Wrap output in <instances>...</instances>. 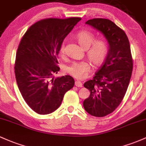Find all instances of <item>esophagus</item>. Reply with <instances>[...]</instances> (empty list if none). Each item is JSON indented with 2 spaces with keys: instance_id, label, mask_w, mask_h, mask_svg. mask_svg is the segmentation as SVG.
<instances>
[{
  "instance_id": "obj_1",
  "label": "esophagus",
  "mask_w": 146,
  "mask_h": 146,
  "mask_svg": "<svg viewBox=\"0 0 146 146\" xmlns=\"http://www.w3.org/2000/svg\"><path fill=\"white\" fill-rule=\"evenodd\" d=\"M75 85L78 86V87H82V83L80 81L77 80L76 81V82H75Z\"/></svg>"
}]
</instances>
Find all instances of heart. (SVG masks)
Returning <instances> with one entry per match:
<instances>
[{"label":"heart","mask_w":146,"mask_h":146,"mask_svg":"<svg viewBox=\"0 0 146 146\" xmlns=\"http://www.w3.org/2000/svg\"><path fill=\"white\" fill-rule=\"evenodd\" d=\"M76 39L83 48L86 49V55L94 66L100 65L106 58L109 52V45L105 40L95 41V36L88 30H82L78 33ZM61 55L65 54V41L61 44ZM91 69V64L87 61L75 62L65 67L66 73L76 79H83Z\"/></svg>","instance_id":"heart-1"}]
</instances>
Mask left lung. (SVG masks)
<instances>
[{
  "label": "left lung",
  "instance_id": "left-lung-1",
  "mask_svg": "<svg viewBox=\"0 0 146 146\" xmlns=\"http://www.w3.org/2000/svg\"><path fill=\"white\" fill-rule=\"evenodd\" d=\"M86 23L101 32L109 44L105 62L84 84L90 91L83 102L84 110L91 116L103 117L117 108L127 91L133 69L130 45L125 33L109 19H93Z\"/></svg>",
  "mask_w": 146,
  "mask_h": 146
}]
</instances>
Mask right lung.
Segmentation results:
<instances>
[{"label": "right lung", "instance_id": "1", "mask_svg": "<svg viewBox=\"0 0 146 146\" xmlns=\"http://www.w3.org/2000/svg\"><path fill=\"white\" fill-rule=\"evenodd\" d=\"M79 17L50 18L30 27L21 40L14 73L18 87L28 106L39 114H48L59 108L66 92L73 87L70 76L54 79L57 73L60 46Z\"/></svg>", "mask_w": 146, "mask_h": 146}]
</instances>
